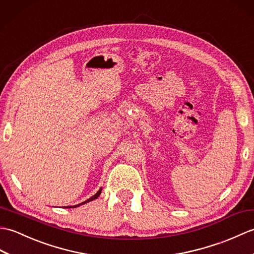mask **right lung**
<instances>
[{
  "mask_svg": "<svg viewBox=\"0 0 254 254\" xmlns=\"http://www.w3.org/2000/svg\"><path fill=\"white\" fill-rule=\"evenodd\" d=\"M101 191H102V189H100L97 193H95L93 196H91V198H89L88 200H86L84 202H82V203H80V204H77V205H74V206H65V207H67V208H70V207H77V206H79V205H82V204H84V203H88V202H90V201H93V200H95L98 198V196L101 194Z\"/></svg>",
  "mask_w": 254,
  "mask_h": 254,
  "instance_id": "1",
  "label": "right lung"
}]
</instances>
